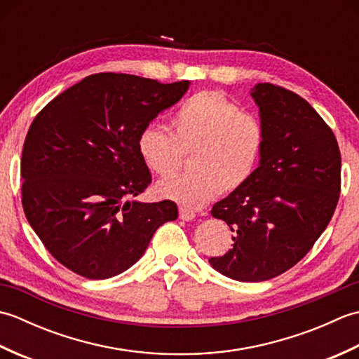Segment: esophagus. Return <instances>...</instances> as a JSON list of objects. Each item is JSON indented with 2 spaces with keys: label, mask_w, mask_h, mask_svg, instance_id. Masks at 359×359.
<instances>
[{
  "label": "esophagus",
  "mask_w": 359,
  "mask_h": 359,
  "mask_svg": "<svg viewBox=\"0 0 359 359\" xmlns=\"http://www.w3.org/2000/svg\"><path fill=\"white\" fill-rule=\"evenodd\" d=\"M179 217H180L182 220H185V222H189V220H193V219L196 217V215H194V211L188 210V208H184V207H180V208H179Z\"/></svg>",
  "instance_id": "34e87169"
}]
</instances>
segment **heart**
<instances>
[{
  "label": "heart",
  "instance_id": "heart-1",
  "mask_svg": "<svg viewBox=\"0 0 359 359\" xmlns=\"http://www.w3.org/2000/svg\"><path fill=\"white\" fill-rule=\"evenodd\" d=\"M261 120L215 90H202L180 104L171 118V135L154 125L137 137V151L157 175L177 170L191 154L188 172L158 182L156 191L188 208H202L222 191L230 193L253 175L264 148Z\"/></svg>",
  "mask_w": 359,
  "mask_h": 359
}]
</instances>
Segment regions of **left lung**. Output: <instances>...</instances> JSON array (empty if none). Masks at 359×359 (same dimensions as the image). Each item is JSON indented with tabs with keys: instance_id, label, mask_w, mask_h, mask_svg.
Segmentation results:
<instances>
[{
	"instance_id": "left-lung-1",
	"label": "left lung",
	"mask_w": 359,
	"mask_h": 359,
	"mask_svg": "<svg viewBox=\"0 0 359 359\" xmlns=\"http://www.w3.org/2000/svg\"><path fill=\"white\" fill-rule=\"evenodd\" d=\"M250 94L264 128L262 154L247 184L211 210L230 226L234 245L210 265L234 280L261 282L299 262L329 225L341 154L332 129L302 97L271 83Z\"/></svg>"
}]
</instances>
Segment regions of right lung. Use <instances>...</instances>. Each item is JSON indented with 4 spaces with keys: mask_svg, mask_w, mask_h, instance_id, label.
<instances>
[{
    "mask_svg": "<svg viewBox=\"0 0 359 359\" xmlns=\"http://www.w3.org/2000/svg\"><path fill=\"white\" fill-rule=\"evenodd\" d=\"M189 81L163 85L129 74L83 79L30 125L21 156L22 208L66 269L88 279L123 273L160 225L179 216L171 201H129L151 184L137 137L177 103Z\"/></svg>",
    "mask_w": 359,
    "mask_h": 359,
    "instance_id": "1",
    "label": "right lung"
}]
</instances>
